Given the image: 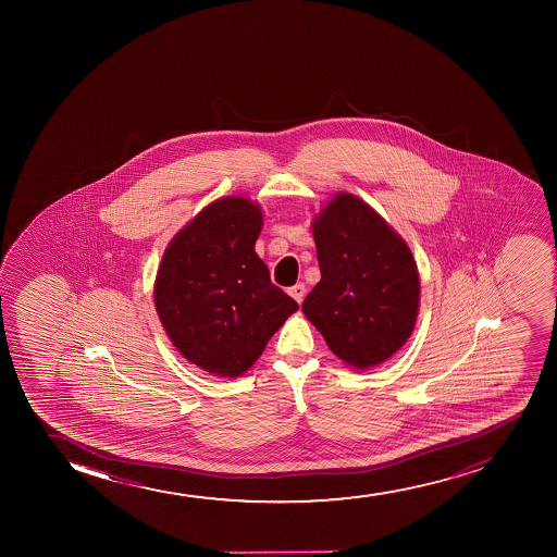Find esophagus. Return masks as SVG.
<instances>
[{"instance_id":"1","label":"esophagus","mask_w":557,"mask_h":557,"mask_svg":"<svg viewBox=\"0 0 557 557\" xmlns=\"http://www.w3.org/2000/svg\"><path fill=\"white\" fill-rule=\"evenodd\" d=\"M288 294L294 297L295 301L299 302L301 305L302 299H305V294H307V288H305V284H295V286H292V288L288 289Z\"/></svg>"}]
</instances>
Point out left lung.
<instances>
[{
    "label": "left lung",
    "instance_id": "1",
    "mask_svg": "<svg viewBox=\"0 0 557 557\" xmlns=\"http://www.w3.org/2000/svg\"><path fill=\"white\" fill-rule=\"evenodd\" d=\"M321 281L302 312L347 366L370 370L414 331L420 275L409 245L377 211L338 193L312 223Z\"/></svg>",
    "mask_w": 557,
    "mask_h": 557
}]
</instances>
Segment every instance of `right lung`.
<instances>
[{
  "label": "right lung",
  "instance_id": "right-lung-1",
  "mask_svg": "<svg viewBox=\"0 0 557 557\" xmlns=\"http://www.w3.org/2000/svg\"><path fill=\"white\" fill-rule=\"evenodd\" d=\"M260 206L224 197L166 245L153 305L182 357L218 377H239L299 305L271 282L255 252Z\"/></svg>",
  "mask_w": 557,
  "mask_h": 557
}]
</instances>
